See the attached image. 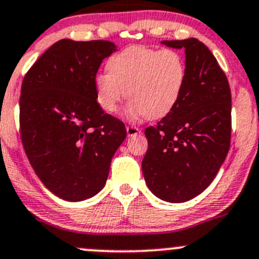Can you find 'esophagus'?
<instances>
[{
  "label": "esophagus",
  "instance_id": "1",
  "mask_svg": "<svg viewBox=\"0 0 259 259\" xmlns=\"http://www.w3.org/2000/svg\"><path fill=\"white\" fill-rule=\"evenodd\" d=\"M126 133L129 137H135V135L140 134V129L137 126H133V125H127L126 126Z\"/></svg>",
  "mask_w": 259,
  "mask_h": 259
}]
</instances>
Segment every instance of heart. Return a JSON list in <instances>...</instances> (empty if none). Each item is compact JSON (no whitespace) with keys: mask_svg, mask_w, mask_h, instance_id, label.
Masks as SVG:
<instances>
[{"mask_svg":"<svg viewBox=\"0 0 259 259\" xmlns=\"http://www.w3.org/2000/svg\"><path fill=\"white\" fill-rule=\"evenodd\" d=\"M108 72L94 77L98 105L114 113L122 99L127 119H159L176 108L187 81V65L176 50L130 46L116 52L106 64Z\"/></svg>","mask_w":259,"mask_h":259,"instance_id":"b5f03b06","label":"heart"}]
</instances>
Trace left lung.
<instances>
[{"label": "left lung", "instance_id": "1", "mask_svg": "<svg viewBox=\"0 0 259 259\" xmlns=\"http://www.w3.org/2000/svg\"><path fill=\"white\" fill-rule=\"evenodd\" d=\"M161 44L184 49L187 81L176 108L145 129L149 146L142 169L155 197L183 203L213 182L228 154L232 96L226 74L204 44L197 38Z\"/></svg>", "mask_w": 259, "mask_h": 259}]
</instances>
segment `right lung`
Segmentation results:
<instances>
[{
    "mask_svg": "<svg viewBox=\"0 0 259 259\" xmlns=\"http://www.w3.org/2000/svg\"><path fill=\"white\" fill-rule=\"evenodd\" d=\"M116 51L110 41L64 38L46 50L21 86L26 155L50 192L67 202L98 194L126 138L124 122L98 105L94 77Z\"/></svg>",
    "mask_w": 259,
    "mask_h": 259,
    "instance_id": "1",
    "label": "right lung"
}]
</instances>
